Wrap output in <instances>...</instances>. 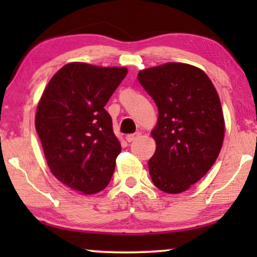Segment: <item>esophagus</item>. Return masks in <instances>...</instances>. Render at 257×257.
Returning <instances> with one entry per match:
<instances>
[{
  "mask_svg": "<svg viewBox=\"0 0 257 257\" xmlns=\"http://www.w3.org/2000/svg\"><path fill=\"white\" fill-rule=\"evenodd\" d=\"M140 133H135V134H128L125 137V140L128 141V143H132V141H134L135 139H138L139 137H140Z\"/></svg>",
  "mask_w": 257,
  "mask_h": 257,
  "instance_id": "1",
  "label": "esophagus"
}]
</instances>
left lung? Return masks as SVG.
<instances>
[{
    "label": "left lung",
    "mask_w": 257,
    "mask_h": 257,
    "mask_svg": "<svg viewBox=\"0 0 257 257\" xmlns=\"http://www.w3.org/2000/svg\"><path fill=\"white\" fill-rule=\"evenodd\" d=\"M158 107L149 161L152 182L166 193H181L209 172L222 147L225 118L213 82L199 67L167 63L138 73Z\"/></svg>",
    "instance_id": "1"
}]
</instances>
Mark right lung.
<instances>
[{"instance_id": "1", "label": "right lung", "mask_w": 257, "mask_h": 257, "mask_svg": "<svg viewBox=\"0 0 257 257\" xmlns=\"http://www.w3.org/2000/svg\"><path fill=\"white\" fill-rule=\"evenodd\" d=\"M123 66L69 63L55 73L38 101L35 126L53 175L81 194L110 182L120 143L105 110L126 76Z\"/></svg>"}]
</instances>
